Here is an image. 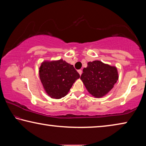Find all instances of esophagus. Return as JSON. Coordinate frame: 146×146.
Instances as JSON below:
<instances>
[{
    "label": "esophagus",
    "mask_w": 146,
    "mask_h": 146,
    "mask_svg": "<svg viewBox=\"0 0 146 146\" xmlns=\"http://www.w3.org/2000/svg\"><path fill=\"white\" fill-rule=\"evenodd\" d=\"M78 73H79L80 75H81L82 73V71L81 70V69H79V70H78Z\"/></svg>",
    "instance_id": "34e87169"
}]
</instances>
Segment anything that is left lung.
<instances>
[{"mask_svg":"<svg viewBox=\"0 0 146 146\" xmlns=\"http://www.w3.org/2000/svg\"><path fill=\"white\" fill-rule=\"evenodd\" d=\"M118 73L115 66L99 60L89 62L83 69L80 79L88 92L95 98H102L113 88L118 80Z\"/></svg>","mask_w":146,"mask_h":146,"instance_id":"obj_1","label":"left lung"}]
</instances>
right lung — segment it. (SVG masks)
Returning a JSON list of instances; mask_svg holds the SVG:
<instances>
[{
	"label": "right lung",
	"mask_w": 146,
	"mask_h": 146,
	"mask_svg": "<svg viewBox=\"0 0 146 146\" xmlns=\"http://www.w3.org/2000/svg\"><path fill=\"white\" fill-rule=\"evenodd\" d=\"M39 75L43 88L52 99H61L68 94L80 75L73 65L62 59L44 61L41 64Z\"/></svg>",
	"instance_id": "obj_1"
}]
</instances>
